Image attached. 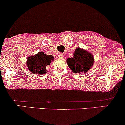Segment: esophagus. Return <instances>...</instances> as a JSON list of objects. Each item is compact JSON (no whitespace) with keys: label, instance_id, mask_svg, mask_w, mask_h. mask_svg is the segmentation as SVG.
Returning a JSON list of instances; mask_svg holds the SVG:
<instances>
[{"label":"esophagus","instance_id":"obj_1","mask_svg":"<svg viewBox=\"0 0 125 125\" xmlns=\"http://www.w3.org/2000/svg\"><path fill=\"white\" fill-rule=\"evenodd\" d=\"M58 57L60 58H63V57H64V55H63V54L61 53H60L59 54V55H58Z\"/></svg>","mask_w":125,"mask_h":125}]
</instances>
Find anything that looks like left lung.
<instances>
[{
	"label": "left lung",
	"mask_w": 125,
	"mask_h": 125,
	"mask_svg": "<svg viewBox=\"0 0 125 125\" xmlns=\"http://www.w3.org/2000/svg\"><path fill=\"white\" fill-rule=\"evenodd\" d=\"M66 62L74 73H86L93 66L94 59L91 53L78 48L75 49L73 57L68 59Z\"/></svg>",
	"instance_id": "8db88e82"
}]
</instances>
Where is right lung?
<instances>
[{
	"mask_svg": "<svg viewBox=\"0 0 125 125\" xmlns=\"http://www.w3.org/2000/svg\"><path fill=\"white\" fill-rule=\"evenodd\" d=\"M53 59L52 55H46L44 52H40L35 56L29 57L27 65L28 69L33 74L37 73L42 75L47 73L46 67L50 65Z\"/></svg>",
	"mask_w": 125,
	"mask_h": 125,
	"instance_id": "obj_1",
	"label": "right lung"
}]
</instances>
